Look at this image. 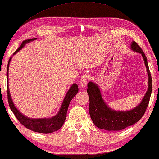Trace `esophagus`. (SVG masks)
<instances>
[{"label": "esophagus", "mask_w": 159, "mask_h": 159, "mask_svg": "<svg viewBox=\"0 0 159 159\" xmlns=\"http://www.w3.org/2000/svg\"><path fill=\"white\" fill-rule=\"evenodd\" d=\"M89 79V75H87V74H84V75H82L81 80H80V87L82 88H85L86 85H87V82Z\"/></svg>", "instance_id": "34e87169"}]
</instances>
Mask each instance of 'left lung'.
<instances>
[{"label": "left lung", "mask_w": 159, "mask_h": 159, "mask_svg": "<svg viewBox=\"0 0 159 159\" xmlns=\"http://www.w3.org/2000/svg\"><path fill=\"white\" fill-rule=\"evenodd\" d=\"M131 49L143 55L148 75V88L140 104L129 111H115L110 109L103 100L99 88L93 82L88 84L89 96V113L96 126L107 131H120L138 122L145 114L152 92V78L147 57L137 42H132Z\"/></svg>", "instance_id": "left-lung-1"}]
</instances>
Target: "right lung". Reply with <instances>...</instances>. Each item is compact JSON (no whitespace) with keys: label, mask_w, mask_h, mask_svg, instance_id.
I'll return each instance as SVG.
<instances>
[{"label":"right lung","mask_w":159,"mask_h":159,"mask_svg":"<svg viewBox=\"0 0 159 159\" xmlns=\"http://www.w3.org/2000/svg\"><path fill=\"white\" fill-rule=\"evenodd\" d=\"M36 38L30 39H27L25 40L24 42H22V44L20 45V47L18 48L15 52H14V54H16V52H19L22 47L25 46V44L27 43L32 42V41L36 40ZM11 57H10L9 62H8V66H7V97H8V102H9V104L12 112H13L14 115H15V117L17 118V120L20 121V123L24 125L25 127H26L27 129L31 130L35 132H39V133H44V134H48V133H52L54 131H56L57 130L61 129L63 126V123L65 122L66 117L67 114V110L69 108V105L70 104L72 98L75 96V95L78 93V86L77 84H73L71 85V87L69 88V90H68L66 95L64 99H63V104H62L61 109H60L58 113L56 115H55L54 117H51V118H38V119H34V118H30V117H25V115L22 114L21 112H19V110L16 108L14 106L13 102H12L11 95H10L9 89V82H8V74H9V63L11 61Z\"/></svg>","instance_id":"right-lung-1"}]
</instances>
